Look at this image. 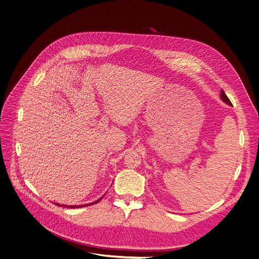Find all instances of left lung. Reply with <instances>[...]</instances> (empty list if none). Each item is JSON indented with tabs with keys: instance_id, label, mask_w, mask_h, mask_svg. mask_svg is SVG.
<instances>
[{
	"instance_id": "left-lung-1",
	"label": "left lung",
	"mask_w": 259,
	"mask_h": 259,
	"mask_svg": "<svg viewBox=\"0 0 259 259\" xmlns=\"http://www.w3.org/2000/svg\"><path fill=\"white\" fill-rule=\"evenodd\" d=\"M221 99H223L227 104H229V105H233L232 104V102H231V100L229 99V97L226 95V93H225V91L224 90H221Z\"/></svg>"
}]
</instances>
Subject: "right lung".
Instances as JSON below:
<instances>
[{
  "mask_svg": "<svg viewBox=\"0 0 259 259\" xmlns=\"http://www.w3.org/2000/svg\"><path fill=\"white\" fill-rule=\"evenodd\" d=\"M102 198H100L99 200H97V201H95V202H93V203H91V204H87V205H79V206H65V205H60L61 207H69V208H81V207H85V206H88V205H93V204H96V203H98L100 200H101ZM57 206H59V204H56Z\"/></svg>",
  "mask_w": 259,
  "mask_h": 259,
  "instance_id": "right-lung-1",
  "label": "right lung"
}]
</instances>
